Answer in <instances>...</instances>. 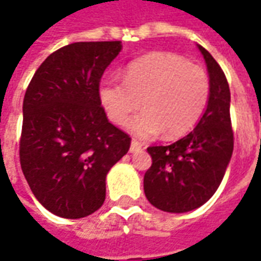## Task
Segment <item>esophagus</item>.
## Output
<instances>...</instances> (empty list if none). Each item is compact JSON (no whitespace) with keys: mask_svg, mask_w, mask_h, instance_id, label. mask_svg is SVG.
<instances>
[{"mask_svg":"<svg viewBox=\"0 0 261 261\" xmlns=\"http://www.w3.org/2000/svg\"><path fill=\"white\" fill-rule=\"evenodd\" d=\"M142 148V144L140 141H137V140H133L131 141V145H130V151L131 152H136V151H140Z\"/></svg>","mask_w":261,"mask_h":261,"instance_id":"esophagus-1","label":"esophagus"}]
</instances>
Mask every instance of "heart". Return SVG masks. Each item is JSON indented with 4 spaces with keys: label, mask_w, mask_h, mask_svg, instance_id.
<instances>
[{
    "label": "heart",
    "mask_w": 261,
    "mask_h": 261,
    "mask_svg": "<svg viewBox=\"0 0 261 261\" xmlns=\"http://www.w3.org/2000/svg\"><path fill=\"white\" fill-rule=\"evenodd\" d=\"M210 95L205 69L173 53L148 54L127 67L124 81L106 78L99 86L100 102L116 124L142 105L145 110L128 123V130L141 138L161 131L168 138L189 133L205 112Z\"/></svg>",
    "instance_id": "1"
}]
</instances>
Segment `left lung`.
Wrapping results in <instances>:
<instances>
[{"mask_svg":"<svg viewBox=\"0 0 261 261\" xmlns=\"http://www.w3.org/2000/svg\"><path fill=\"white\" fill-rule=\"evenodd\" d=\"M211 81L210 102L196 128L170 145H152L144 192L153 207L187 213L207 202L224 179L233 151L230 91L224 71L202 46Z\"/></svg>","mask_w":261,"mask_h":261,"instance_id":"obj_1","label":"left lung"}]
</instances>
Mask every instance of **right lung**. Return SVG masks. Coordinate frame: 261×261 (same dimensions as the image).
Returning a JSON list of instances; mask_svg holds the SVG:
<instances>
[{"instance_id":"1","label":"right lung","mask_w":261,"mask_h":261,"mask_svg":"<svg viewBox=\"0 0 261 261\" xmlns=\"http://www.w3.org/2000/svg\"><path fill=\"white\" fill-rule=\"evenodd\" d=\"M121 42H78L44 60L23 99L20 168L50 213L84 218L102 207L106 175L128 152L130 136L109 123L99 97Z\"/></svg>"}]
</instances>
